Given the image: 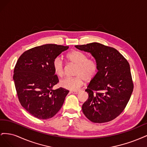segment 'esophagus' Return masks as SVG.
<instances>
[{
	"label": "esophagus",
	"instance_id": "34e87169",
	"mask_svg": "<svg viewBox=\"0 0 147 147\" xmlns=\"http://www.w3.org/2000/svg\"><path fill=\"white\" fill-rule=\"evenodd\" d=\"M80 91H71V92L73 93V94H78V93H79Z\"/></svg>",
	"mask_w": 147,
	"mask_h": 147
}]
</instances>
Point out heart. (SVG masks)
Here are the masks:
<instances>
[{"label":"heart","mask_w":147,"mask_h":147,"mask_svg":"<svg viewBox=\"0 0 147 147\" xmlns=\"http://www.w3.org/2000/svg\"><path fill=\"white\" fill-rule=\"evenodd\" d=\"M67 59L70 63L76 65L74 77H67L61 80L59 85L63 88L71 91L77 90L83 84L84 79L90 81L94 78L98 70L96 61L92 58L88 57L83 52L73 50L66 55ZM53 68L56 75L63 77L64 75V65L63 59L57 56L53 61Z\"/></svg>","instance_id":"b5f03b06"}]
</instances>
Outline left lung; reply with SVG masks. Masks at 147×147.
Masks as SVG:
<instances>
[{"label":"left lung","mask_w":147,"mask_h":147,"mask_svg":"<svg viewBox=\"0 0 147 147\" xmlns=\"http://www.w3.org/2000/svg\"><path fill=\"white\" fill-rule=\"evenodd\" d=\"M75 47L90 53L98 66L85 90L89 97L83 112L93 123L112 121L123 112L133 91L129 64L116 49L99 43Z\"/></svg>","instance_id":"8db88e82"}]
</instances>
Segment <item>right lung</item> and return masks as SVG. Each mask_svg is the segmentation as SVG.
Listing matches in <instances>:
<instances>
[{
    "mask_svg": "<svg viewBox=\"0 0 147 147\" xmlns=\"http://www.w3.org/2000/svg\"><path fill=\"white\" fill-rule=\"evenodd\" d=\"M68 46L46 44L26 51L18 59L13 80L22 107L34 117L51 118L59 112L69 90H53L59 82L53 61Z\"/></svg>",
    "mask_w": 147,
    "mask_h": 147,
    "instance_id": "obj_1",
    "label": "right lung"
}]
</instances>
